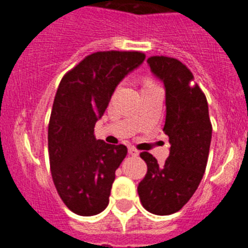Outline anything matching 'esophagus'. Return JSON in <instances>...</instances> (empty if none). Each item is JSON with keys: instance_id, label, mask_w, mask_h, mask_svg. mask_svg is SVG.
<instances>
[{"instance_id": "1", "label": "esophagus", "mask_w": 248, "mask_h": 248, "mask_svg": "<svg viewBox=\"0 0 248 248\" xmlns=\"http://www.w3.org/2000/svg\"><path fill=\"white\" fill-rule=\"evenodd\" d=\"M128 150H129V154L133 155V156H138V155H139V151H138L135 148H133V146H129Z\"/></svg>"}]
</instances>
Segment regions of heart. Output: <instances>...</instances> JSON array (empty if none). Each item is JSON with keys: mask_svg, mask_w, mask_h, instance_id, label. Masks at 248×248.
I'll list each match as a JSON object with an SVG mask.
<instances>
[{"mask_svg": "<svg viewBox=\"0 0 248 248\" xmlns=\"http://www.w3.org/2000/svg\"><path fill=\"white\" fill-rule=\"evenodd\" d=\"M148 83H153V82H150V80H146V83H145V84H148Z\"/></svg>", "mask_w": 248, "mask_h": 248, "instance_id": "heart-1", "label": "heart"}]
</instances>
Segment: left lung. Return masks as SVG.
<instances>
[{"label":"left lung","instance_id":"8db88e82","mask_svg":"<svg viewBox=\"0 0 248 248\" xmlns=\"http://www.w3.org/2000/svg\"><path fill=\"white\" fill-rule=\"evenodd\" d=\"M146 62L151 73L164 83V131L171 146L164 165L146 151L140 154L148 172L138 194L144 209L164 216L183 209L198 189L207 164L212 126L205 94L185 64L164 56L150 57Z\"/></svg>","mask_w":248,"mask_h":248}]
</instances>
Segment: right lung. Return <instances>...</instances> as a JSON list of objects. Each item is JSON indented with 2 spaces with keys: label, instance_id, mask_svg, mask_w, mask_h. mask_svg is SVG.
<instances>
[{
  "label": "right lung",
  "instance_id": "obj_1",
  "mask_svg": "<svg viewBox=\"0 0 248 248\" xmlns=\"http://www.w3.org/2000/svg\"><path fill=\"white\" fill-rule=\"evenodd\" d=\"M145 59L140 52H97L62 78L48 125L52 179L68 209L93 216L108 206L115 170L128 149L94 137L114 91Z\"/></svg>",
  "mask_w": 248,
  "mask_h": 248
}]
</instances>
